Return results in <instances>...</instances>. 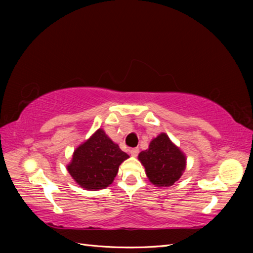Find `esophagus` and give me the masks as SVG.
<instances>
[{"mask_svg":"<svg viewBox=\"0 0 253 253\" xmlns=\"http://www.w3.org/2000/svg\"><path fill=\"white\" fill-rule=\"evenodd\" d=\"M129 152H130L132 157H137L138 153H139V148H132V149H130Z\"/></svg>","mask_w":253,"mask_h":253,"instance_id":"34e87169","label":"esophagus"}]
</instances>
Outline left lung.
<instances>
[{"instance_id": "obj_1", "label": "left lung", "mask_w": 253, "mask_h": 253, "mask_svg": "<svg viewBox=\"0 0 253 253\" xmlns=\"http://www.w3.org/2000/svg\"><path fill=\"white\" fill-rule=\"evenodd\" d=\"M138 160L150 182L157 187L173 186L184 174L187 165L185 153L165 132L153 138L149 148L139 153Z\"/></svg>"}]
</instances>
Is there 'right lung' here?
I'll list each match as a JSON object with an SVG mask.
<instances>
[{"mask_svg": "<svg viewBox=\"0 0 253 253\" xmlns=\"http://www.w3.org/2000/svg\"><path fill=\"white\" fill-rule=\"evenodd\" d=\"M129 155L99 128L92 136L75 150L66 166L69 175L85 190L109 187L118 173V168Z\"/></svg>", "mask_w": 253, "mask_h": 253, "instance_id": "obj_1", "label": "right lung"}]
</instances>
